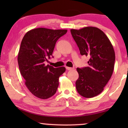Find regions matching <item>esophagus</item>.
I'll return each instance as SVG.
<instances>
[{
  "label": "esophagus",
  "instance_id": "obj_1",
  "mask_svg": "<svg viewBox=\"0 0 128 128\" xmlns=\"http://www.w3.org/2000/svg\"><path fill=\"white\" fill-rule=\"evenodd\" d=\"M66 69L68 70H72V67H66Z\"/></svg>",
  "mask_w": 128,
  "mask_h": 128
}]
</instances>
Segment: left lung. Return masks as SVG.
I'll return each instance as SVG.
<instances>
[{"label": "left lung", "instance_id": "obj_1", "mask_svg": "<svg viewBox=\"0 0 128 128\" xmlns=\"http://www.w3.org/2000/svg\"><path fill=\"white\" fill-rule=\"evenodd\" d=\"M70 32L80 55L90 58L87 67L76 69L79 73L76 90L84 98H93L103 92L112 76L115 62L114 48L108 36L98 28L88 26L71 29Z\"/></svg>", "mask_w": 128, "mask_h": 128}]
</instances>
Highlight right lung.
Returning a JSON list of instances; mask_svg holds the SVG:
<instances>
[{"label":"right lung","mask_w":128,"mask_h":128,"mask_svg":"<svg viewBox=\"0 0 128 128\" xmlns=\"http://www.w3.org/2000/svg\"><path fill=\"white\" fill-rule=\"evenodd\" d=\"M67 32L39 28L29 30L22 39L17 58L19 70L26 87L36 98L47 99L56 92L66 68H54L44 61L52 56L56 42Z\"/></svg>","instance_id":"add662e5"}]
</instances>
